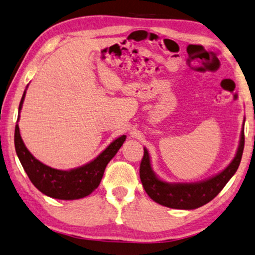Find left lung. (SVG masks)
<instances>
[{
    "label": "left lung",
    "mask_w": 255,
    "mask_h": 255,
    "mask_svg": "<svg viewBox=\"0 0 255 255\" xmlns=\"http://www.w3.org/2000/svg\"><path fill=\"white\" fill-rule=\"evenodd\" d=\"M244 142L243 128L236 156L222 173L199 183H177V184H169L156 176L151 169L148 150L144 148L143 157L140 164V178L143 189L153 201L161 206L185 210L202 207L217 197V194L224 189L227 182L236 173L243 155Z\"/></svg>",
    "instance_id": "8db88e82"
}]
</instances>
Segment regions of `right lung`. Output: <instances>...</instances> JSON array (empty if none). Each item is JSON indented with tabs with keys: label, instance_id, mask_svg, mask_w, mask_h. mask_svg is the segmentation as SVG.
Segmentation results:
<instances>
[{
	"label": "right lung",
	"instance_id": "obj_1",
	"mask_svg": "<svg viewBox=\"0 0 255 255\" xmlns=\"http://www.w3.org/2000/svg\"><path fill=\"white\" fill-rule=\"evenodd\" d=\"M24 91L19 105L21 110ZM127 136L122 135L108 145L100 155L85 166L71 170H60L44 165L37 160L26 148L19 131V125H15L14 147L16 155L21 162L24 172L27 173L31 183L41 193L54 199L76 200L85 198L97 189L102 181L104 172L108 162L122 147Z\"/></svg>",
	"mask_w": 255,
	"mask_h": 255
}]
</instances>
